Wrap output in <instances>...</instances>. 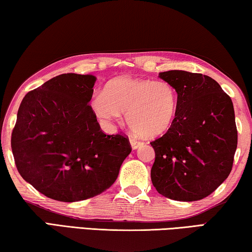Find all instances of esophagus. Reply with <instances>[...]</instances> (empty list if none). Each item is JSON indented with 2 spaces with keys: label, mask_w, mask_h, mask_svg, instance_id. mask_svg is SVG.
<instances>
[{
  "label": "esophagus",
  "mask_w": 252,
  "mask_h": 252,
  "mask_svg": "<svg viewBox=\"0 0 252 252\" xmlns=\"http://www.w3.org/2000/svg\"><path fill=\"white\" fill-rule=\"evenodd\" d=\"M130 143H131V147L133 148V149L139 148L142 144L141 141H139V140H136L134 138H130Z\"/></svg>",
  "instance_id": "esophagus-1"
}]
</instances>
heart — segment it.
<instances>
[{"mask_svg":"<svg viewBox=\"0 0 252 252\" xmlns=\"http://www.w3.org/2000/svg\"><path fill=\"white\" fill-rule=\"evenodd\" d=\"M92 108L101 121L119 120L126 113V123L134 133L156 136L168 129L177 110V92L165 81L123 76L97 92Z\"/></svg>","mask_w":252,"mask_h":252,"instance_id":"b5f03b06","label":"heart"}]
</instances>
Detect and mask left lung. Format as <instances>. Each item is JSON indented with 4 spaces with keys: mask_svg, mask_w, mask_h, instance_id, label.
Instances as JSON below:
<instances>
[{
    "mask_svg": "<svg viewBox=\"0 0 252 252\" xmlns=\"http://www.w3.org/2000/svg\"><path fill=\"white\" fill-rule=\"evenodd\" d=\"M159 76L178 100L171 126L150 142L156 152L151 180L165 198L198 201L231 172L238 143L232 101L208 75L171 70Z\"/></svg>",
    "mask_w": 252,
    "mask_h": 252,
    "instance_id": "obj_1",
    "label": "left lung"
}]
</instances>
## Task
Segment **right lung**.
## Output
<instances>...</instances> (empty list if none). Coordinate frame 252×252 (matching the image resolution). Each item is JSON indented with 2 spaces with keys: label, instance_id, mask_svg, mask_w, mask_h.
<instances>
[{
  "label": "right lung",
  "instance_id": "right-lung-1",
  "mask_svg": "<svg viewBox=\"0 0 252 252\" xmlns=\"http://www.w3.org/2000/svg\"><path fill=\"white\" fill-rule=\"evenodd\" d=\"M95 80L58 75L21 102L12 152L21 177L45 197L75 202L102 193L132 150L125 134L102 132L89 104Z\"/></svg>",
  "mask_w": 252,
  "mask_h": 252
}]
</instances>
